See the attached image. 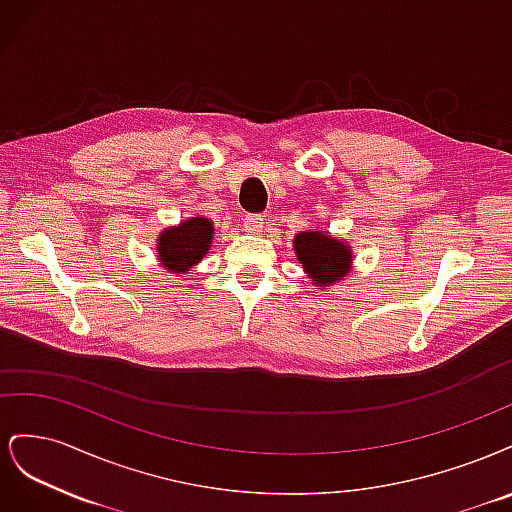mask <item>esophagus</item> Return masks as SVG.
Wrapping results in <instances>:
<instances>
[{
    "label": "esophagus",
    "mask_w": 512,
    "mask_h": 512,
    "mask_svg": "<svg viewBox=\"0 0 512 512\" xmlns=\"http://www.w3.org/2000/svg\"><path fill=\"white\" fill-rule=\"evenodd\" d=\"M243 228L245 232H250V235H260L262 228H265V215H245Z\"/></svg>",
    "instance_id": "34e87169"
}]
</instances>
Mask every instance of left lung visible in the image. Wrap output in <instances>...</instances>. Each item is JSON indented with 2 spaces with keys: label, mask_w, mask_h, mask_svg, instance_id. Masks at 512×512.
I'll return each mask as SVG.
<instances>
[{
  "label": "left lung",
  "mask_w": 512,
  "mask_h": 512,
  "mask_svg": "<svg viewBox=\"0 0 512 512\" xmlns=\"http://www.w3.org/2000/svg\"><path fill=\"white\" fill-rule=\"evenodd\" d=\"M294 252L316 286H331L350 273V245L324 230L299 232L294 237Z\"/></svg>",
  "instance_id": "left-lung-1"
}]
</instances>
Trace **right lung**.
Listing matches in <instances>:
<instances>
[{
  "label": "right lung",
  "instance_id": "right-lung-1",
  "mask_svg": "<svg viewBox=\"0 0 512 512\" xmlns=\"http://www.w3.org/2000/svg\"><path fill=\"white\" fill-rule=\"evenodd\" d=\"M213 222L209 218H190L170 226L158 237V260L170 273H188L209 252Z\"/></svg>",
  "mask_w": 512,
  "mask_h": 512
}]
</instances>
